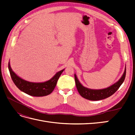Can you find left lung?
<instances>
[{
  "mask_svg": "<svg viewBox=\"0 0 135 135\" xmlns=\"http://www.w3.org/2000/svg\"><path fill=\"white\" fill-rule=\"evenodd\" d=\"M126 69L125 68L123 74L119 81L107 88L97 89H97H91L83 87L80 84L79 80H78L75 74H74V78L76 88L81 96L89 100L98 101L105 99L106 98H108L113 95L119 89L122 84L123 83L126 77Z\"/></svg>",
  "mask_w": 135,
  "mask_h": 135,
  "instance_id": "8db88e82",
  "label": "left lung"
}]
</instances>
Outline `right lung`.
<instances>
[{
  "instance_id": "1",
  "label": "right lung",
  "mask_w": 135,
  "mask_h": 135,
  "mask_svg": "<svg viewBox=\"0 0 135 135\" xmlns=\"http://www.w3.org/2000/svg\"><path fill=\"white\" fill-rule=\"evenodd\" d=\"M8 69L11 78L15 84L21 91L28 95L40 97L50 95L55 89L59 77L62 74L64 69L57 73L55 75L47 81L43 83H32L20 78L12 71L8 63Z\"/></svg>"
}]
</instances>
